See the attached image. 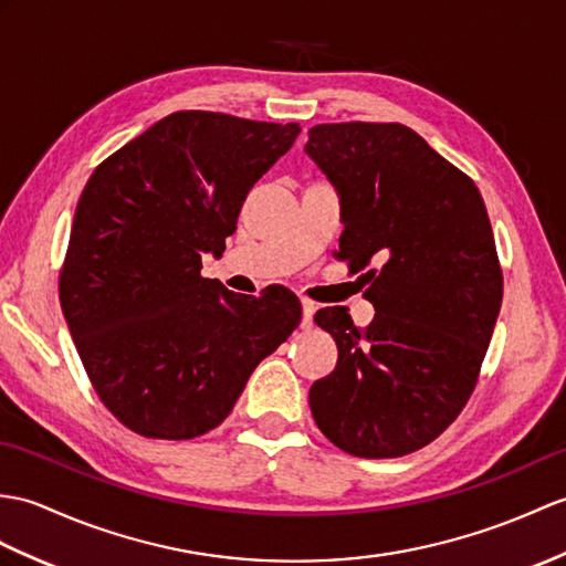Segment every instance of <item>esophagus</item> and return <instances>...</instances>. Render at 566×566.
Listing matches in <instances>:
<instances>
[{
    "mask_svg": "<svg viewBox=\"0 0 566 566\" xmlns=\"http://www.w3.org/2000/svg\"><path fill=\"white\" fill-rule=\"evenodd\" d=\"M301 308H304V318H301V327H304V331H311V327H313V313H315V304H313V301L304 298V301H301Z\"/></svg>",
    "mask_w": 566,
    "mask_h": 566,
    "instance_id": "esophagus-1",
    "label": "esophagus"
}]
</instances>
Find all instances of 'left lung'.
Instances as JSON below:
<instances>
[{
    "instance_id": "8db88e82",
    "label": "left lung",
    "mask_w": 566,
    "mask_h": 566,
    "mask_svg": "<svg viewBox=\"0 0 566 566\" xmlns=\"http://www.w3.org/2000/svg\"><path fill=\"white\" fill-rule=\"evenodd\" d=\"M306 154L343 202L337 258L374 280L364 296L376 308L366 327L345 306L315 313L339 357L311 386L313 419L352 455L412 453L461 415L502 308L488 207L463 170L400 123L315 125Z\"/></svg>"
}]
</instances>
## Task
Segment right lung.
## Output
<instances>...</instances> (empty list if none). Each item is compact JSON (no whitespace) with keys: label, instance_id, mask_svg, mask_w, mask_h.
I'll list each match as a JSON object with an SVG mask.
<instances>
[{"label":"right lung","instance_id":"obj_1","mask_svg":"<svg viewBox=\"0 0 566 566\" xmlns=\"http://www.w3.org/2000/svg\"><path fill=\"white\" fill-rule=\"evenodd\" d=\"M298 123L178 111L108 156L78 197L60 304L78 357L117 422L182 441L219 427L255 366L294 333L289 289L233 294L205 280Z\"/></svg>","mask_w":566,"mask_h":566}]
</instances>
